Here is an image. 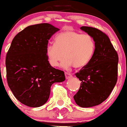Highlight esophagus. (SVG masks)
I'll list each match as a JSON object with an SVG mask.
<instances>
[{
	"label": "esophagus",
	"mask_w": 127,
	"mask_h": 127,
	"mask_svg": "<svg viewBox=\"0 0 127 127\" xmlns=\"http://www.w3.org/2000/svg\"><path fill=\"white\" fill-rule=\"evenodd\" d=\"M65 79H70V77H72V75L71 74L68 73V72H65Z\"/></svg>",
	"instance_id": "34e87169"
}]
</instances>
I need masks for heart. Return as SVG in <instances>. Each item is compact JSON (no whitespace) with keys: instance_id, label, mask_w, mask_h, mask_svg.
Returning a JSON list of instances; mask_svg holds the SVG:
<instances>
[{"instance_id":"obj_1","label":"heart","mask_w":127,"mask_h":127,"mask_svg":"<svg viewBox=\"0 0 127 127\" xmlns=\"http://www.w3.org/2000/svg\"><path fill=\"white\" fill-rule=\"evenodd\" d=\"M96 42L90 34L67 30L57 34L55 44L48 45L46 55L50 65L57 67L64 56L65 59L62 66L69 68L73 66L77 69L85 67L94 56Z\"/></svg>"}]
</instances>
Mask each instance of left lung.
Here are the masks:
<instances>
[{
    "label": "left lung",
    "instance_id": "obj_1",
    "mask_svg": "<svg viewBox=\"0 0 127 127\" xmlns=\"http://www.w3.org/2000/svg\"><path fill=\"white\" fill-rule=\"evenodd\" d=\"M81 29L94 37L96 49L90 62L75 74L81 84L74 99L81 107H91L105 101L116 84L118 55L105 33L90 27Z\"/></svg>",
    "mask_w": 127,
    "mask_h": 127
}]
</instances>
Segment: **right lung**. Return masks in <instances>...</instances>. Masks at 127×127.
Listing matches in <instances>:
<instances>
[{"label":"right lung","mask_w":127,"mask_h":127,"mask_svg":"<svg viewBox=\"0 0 127 127\" xmlns=\"http://www.w3.org/2000/svg\"><path fill=\"white\" fill-rule=\"evenodd\" d=\"M59 30L48 23L31 25L12 40L6 56L7 81L14 96L27 106L45 104L51 85L65 81L64 71L52 67L46 55L48 39Z\"/></svg>","instance_id":"obj_1"}]
</instances>
